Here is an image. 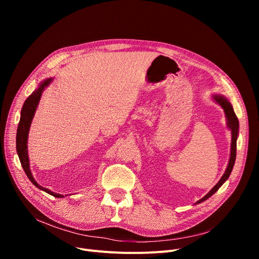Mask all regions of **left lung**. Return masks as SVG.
Returning a JSON list of instances; mask_svg holds the SVG:
<instances>
[{"label":"left lung","instance_id":"left-lung-1","mask_svg":"<svg viewBox=\"0 0 259 259\" xmlns=\"http://www.w3.org/2000/svg\"><path fill=\"white\" fill-rule=\"evenodd\" d=\"M214 100L219 103L225 110V113H226V116H227V120H228V127L231 129V131H232V143H231V155H230V160H229V164H228V167H227V170L226 172L224 173V175L222 176L221 181L217 183L213 189L211 190V191L205 196L202 197L201 199H199L196 203H199L203 200L208 199L210 196H212L217 190H219L221 188V186L228 180V178L230 176L231 172H232V169H233V166H234V162H235V158H236V141H237V135H238V128H239V124H238V119H237V116L233 110L232 108V105L230 104V102L225 99L224 97H222V95H214Z\"/></svg>","mask_w":259,"mask_h":259}]
</instances>
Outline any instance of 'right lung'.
<instances>
[{"mask_svg":"<svg viewBox=\"0 0 259 259\" xmlns=\"http://www.w3.org/2000/svg\"><path fill=\"white\" fill-rule=\"evenodd\" d=\"M51 80H52V78H48V79L44 80L43 83L39 85V87L29 95V98L25 101V103L23 105L22 111H21V118L19 121L18 130H17V152H18L21 165H22L26 175L28 176V179L35 187H37L40 190H43V191L47 192L48 194H50L54 197H63V195L51 192L50 190H48L42 186H39L34 181L33 176L31 174V171H30V168H29L28 151H27V140H28V132H29L31 120H32L34 112L36 110V107L39 102L40 95H42L44 88L49 85Z\"/></svg>","mask_w":259,"mask_h":259,"instance_id":"add662e5","label":"right lung"}]
</instances>
